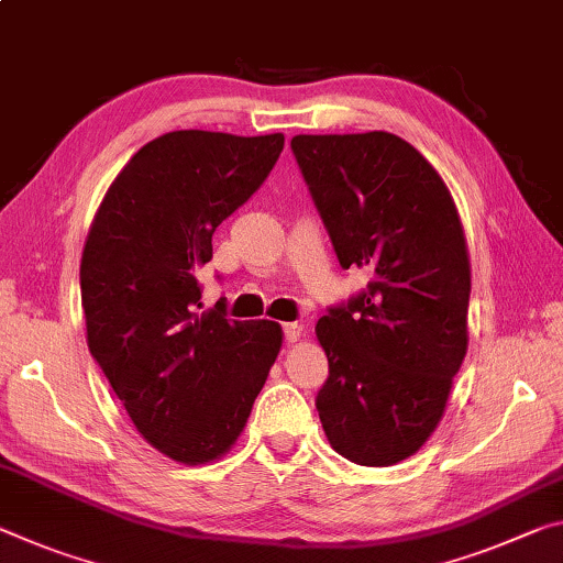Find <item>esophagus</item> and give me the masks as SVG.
Segmentation results:
<instances>
[{
    "label": "esophagus",
    "mask_w": 563,
    "mask_h": 563,
    "mask_svg": "<svg viewBox=\"0 0 563 563\" xmlns=\"http://www.w3.org/2000/svg\"><path fill=\"white\" fill-rule=\"evenodd\" d=\"M300 333H302V328H300L298 323H283L285 343H296V341H300Z\"/></svg>",
    "instance_id": "obj_1"
}]
</instances>
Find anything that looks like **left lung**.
<instances>
[{
  "instance_id": "1",
  "label": "left lung",
  "mask_w": 563,
  "mask_h": 563,
  "mask_svg": "<svg viewBox=\"0 0 563 563\" xmlns=\"http://www.w3.org/2000/svg\"><path fill=\"white\" fill-rule=\"evenodd\" d=\"M290 147L338 263L371 273L316 325L328 355L320 423L347 461L394 466L435 431L466 358L459 210L431 163L390 132L296 135Z\"/></svg>"
}]
</instances>
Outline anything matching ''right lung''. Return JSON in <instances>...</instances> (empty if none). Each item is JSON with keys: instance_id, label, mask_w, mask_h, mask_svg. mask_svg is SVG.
I'll return each instance as SVG.
<instances>
[{"instance_id": "right-lung-1", "label": "right lung", "mask_w": 563, "mask_h": 563, "mask_svg": "<svg viewBox=\"0 0 563 563\" xmlns=\"http://www.w3.org/2000/svg\"><path fill=\"white\" fill-rule=\"evenodd\" d=\"M280 132L177 130L140 147L89 228L79 288L92 358L150 445L212 461L235 443L280 353L273 320L202 308L212 233L278 163Z\"/></svg>"}]
</instances>
